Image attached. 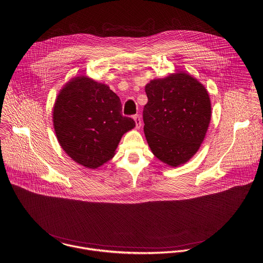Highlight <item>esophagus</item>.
Masks as SVG:
<instances>
[{
	"instance_id": "esophagus-1",
	"label": "esophagus",
	"mask_w": 263,
	"mask_h": 263,
	"mask_svg": "<svg viewBox=\"0 0 263 263\" xmlns=\"http://www.w3.org/2000/svg\"><path fill=\"white\" fill-rule=\"evenodd\" d=\"M133 119H134V121H135V124H136V128H140L141 127V125H142V121H141V118H140V116L139 115H135L134 117H133Z\"/></svg>"
}]
</instances>
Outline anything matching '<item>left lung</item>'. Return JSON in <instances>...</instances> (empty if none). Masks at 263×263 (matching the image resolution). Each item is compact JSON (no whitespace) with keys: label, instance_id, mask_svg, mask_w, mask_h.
<instances>
[{"label":"left lung","instance_id":"8db88e82","mask_svg":"<svg viewBox=\"0 0 263 263\" xmlns=\"http://www.w3.org/2000/svg\"><path fill=\"white\" fill-rule=\"evenodd\" d=\"M145 92L143 129L153 154L171 166L187 162L199 149L210 125L205 87L181 72L152 80Z\"/></svg>","mask_w":263,"mask_h":263}]
</instances>
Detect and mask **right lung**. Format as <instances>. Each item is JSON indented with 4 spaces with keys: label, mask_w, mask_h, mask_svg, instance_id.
Masks as SVG:
<instances>
[{
    "label": "right lung",
    "mask_w": 263,
    "mask_h": 263,
    "mask_svg": "<svg viewBox=\"0 0 263 263\" xmlns=\"http://www.w3.org/2000/svg\"><path fill=\"white\" fill-rule=\"evenodd\" d=\"M119 97L105 84L81 76L60 91L53 106L58 141L65 153L87 168H97L114 157L124 133L135 127L121 114Z\"/></svg>",
    "instance_id": "1"
}]
</instances>
